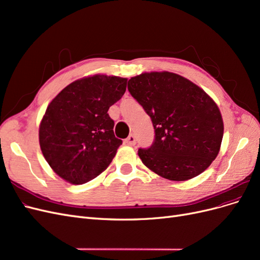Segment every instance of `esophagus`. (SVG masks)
Returning a JSON list of instances; mask_svg holds the SVG:
<instances>
[{
  "instance_id": "obj_1",
  "label": "esophagus",
  "mask_w": 260,
  "mask_h": 260,
  "mask_svg": "<svg viewBox=\"0 0 260 260\" xmlns=\"http://www.w3.org/2000/svg\"><path fill=\"white\" fill-rule=\"evenodd\" d=\"M125 143L129 144V145H135V144L137 143L136 137L133 136V135H130V136L127 138V140H125Z\"/></svg>"
}]
</instances>
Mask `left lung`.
I'll return each instance as SVG.
<instances>
[{"label": "left lung", "instance_id": "obj_1", "mask_svg": "<svg viewBox=\"0 0 260 260\" xmlns=\"http://www.w3.org/2000/svg\"><path fill=\"white\" fill-rule=\"evenodd\" d=\"M128 90L153 122V144L138 151L148 169L165 179L185 181L210 166L221 145L223 121L205 91L169 72L132 77Z\"/></svg>", "mask_w": 260, "mask_h": 260}]
</instances>
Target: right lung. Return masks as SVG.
I'll return each mask as SVG.
<instances>
[{"instance_id": "add662e5", "label": "right lung", "mask_w": 260, "mask_h": 260, "mask_svg": "<svg viewBox=\"0 0 260 260\" xmlns=\"http://www.w3.org/2000/svg\"><path fill=\"white\" fill-rule=\"evenodd\" d=\"M127 78L94 75L62 89L46 108L39 128L45 160L60 178L83 184L102 174L122 144L108 109L127 88Z\"/></svg>"}]
</instances>
